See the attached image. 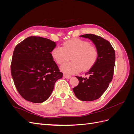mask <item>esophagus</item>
Listing matches in <instances>:
<instances>
[{
	"label": "esophagus",
	"mask_w": 134,
	"mask_h": 134,
	"mask_svg": "<svg viewBox=\"0 0 134 134\" xmlns=\"http://www.w3.org/2000/svg\"><path fill=\"white\" fill-rule=\"evenodd\" d=\"M64 77L66 79H70L71 76L70 75H69L67 74H64Z\"/></svg>",
	"instance_id": "obj_1"
}]
</instances>
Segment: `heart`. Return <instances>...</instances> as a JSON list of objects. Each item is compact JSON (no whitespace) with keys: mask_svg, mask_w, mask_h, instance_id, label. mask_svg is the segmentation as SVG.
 Segmentation results:
<instances>
[{"mask_svg":"<svg viewBox=\"0 0 134 134\" xmlns=\"http://www.w3.org/2000/svg\"><path fill=\"white\" fill-rule=\"evenodd\" d=\"M98 50L95 45L78 38L68 40L63 47L56 46L51 51L52 58L59 65L69 62L71 58V62L60 68L62 71L68 74L91 69L98 60Z\"/></svg>","mask_w":134,"mask_h":134,"instance_id":"heart-1","label":"heart"}]
</instances>
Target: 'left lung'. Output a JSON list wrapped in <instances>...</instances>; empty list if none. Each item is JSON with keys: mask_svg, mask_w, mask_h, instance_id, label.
Wrapping results in <instances>:
<instances>
[{"mask_svg": "<svg viewBox=\"0 0 134 134\" xmlns=\"http://www.w3.org/2000/svg\"><path fill=\"white\" fill-rule=\"evenodd\" d=\"M80 37L90 39L96 44L99 52L96 63L87 74L88 78L76 76L79 84L72 88L75 96L83 101L98 99L106 91L113 78L115 62V51L111 44L100 36L85 34Z\"/></svg>", "mask_w": 134, "mask_h": 134, "instance_id": "left-lung-1", "label": "left lung"}]
</instances>
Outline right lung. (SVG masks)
Wrapping results in <instances>:
<instances>
[{"label": "right lung", "instance_id": "obj_1", "mask_svg": "<svg viewBox=\"0 0 134 134\" xmlns=\"http://www.w3.org/2000/svg\"><path fill=\"white\" fill-rule=\"evenodd\" d=\"M56 42L39 36H30L15 46L10 65L17 91L26 100L42 103L47 100L63 73L52 57Z\"/></svg>", "mask_w": 134, "mask_h": 134}]
</instances>
